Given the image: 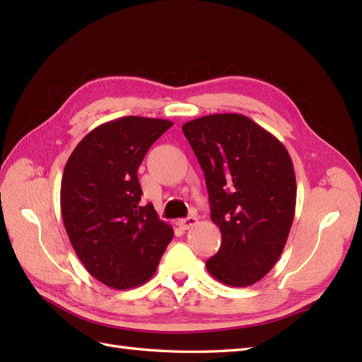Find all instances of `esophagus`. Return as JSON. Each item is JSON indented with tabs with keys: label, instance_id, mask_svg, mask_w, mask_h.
I'll return each instance as SVG.
<instances>
[{
	"label": "esophagus",
	"instance_id": "34e87169",
	"mask_svg": "<svg viewBox=\"0 0 362 362\" xmlns=\"http://www.w3.org/2000/svg\"><path fill=\"white\" fill-rule=\"evenodd\" d=\"M197 224V218L196 216H188L185 219H180L179 221V226L182 230H188L191 227H194Z\"/></svg>",
	"mask_w": 362,
	"mask_h": 362
}]
</instances>
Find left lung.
I'll return each instance as SVG.
<instances>
[{"mask_svg": "<svg viewBox=\"0 0 362 362\" xmlns=\"http://www.w3.org/2000/svg\"><path fill=\"white\" fill-rule=\"evenodd\" d=\"M209 189L221 249L206 261L218 281L245 288L275 266L296 214V174L283 143L238 113H214L182 126Z\"/></svg>", "mask_w": 362, "mask_h": 362, "instance_id": "8db88e82", "label": "left lung"}]
</instances>
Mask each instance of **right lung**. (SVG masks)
Returning <instances> with one entry per match:
<instances>
[{
	"instance_id": "add662e5",
	"label": "right lung",
	"mask_w": 362,
	"mask_h": 362,
	"mask_svg": "<svg viewBox=\"0 0 362 362\" xmlns=\"http://www.w3.org/2000/svg\"><path fill=\"white\" fill-rule=\"evenodd\" d=\"M173 121L124 117L98 126L68 158L60 210L70 243L90 275L113 289L141 286L174 236L152 204L141 205L136 171Z\"/></svg>"
}]
</instances>
